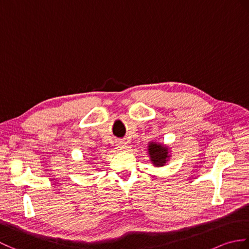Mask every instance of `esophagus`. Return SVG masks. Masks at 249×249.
I'll use <instances>...</instances> for the list:
<instances>
[{"instance_id": "1", "label": "esophagus", "mask_w": 249, "mask_h": 249, "mask_svg": "<svg viewBox=\"0 0 249 249\" xmlns=\"http://www.w3.org/2000/svg\"><path fill=\"white\" fill-rule=\"evenodd\" d=\"M116 147H118L120 151H125L126 149H127V146H126V142L123 140L116 141Z\"/></svg>"}]
</instances>
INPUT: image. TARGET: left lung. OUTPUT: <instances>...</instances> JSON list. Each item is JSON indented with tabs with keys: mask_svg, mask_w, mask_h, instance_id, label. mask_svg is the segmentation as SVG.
Wrapping results in <instances>:
<instances>
[{
	"mask_svg": "<svg viewBox=\"0 0 249 249\" xmlns=\"http://www.w3.org/2000/svg\"><path fill=\"white\" fill-rule=\"evenodd\" d=\"M147 151H149L151 161L153 162V165H155V167L165 166L168 158L170 157V155H169V149L161 143L150 142L149 146H147Z\"/></svg>",
	"mask_w": 249,
	"mask_h": 249,
	"instance_id": "left-lung-1",
	"label": "left lung"
}]
</instances>
